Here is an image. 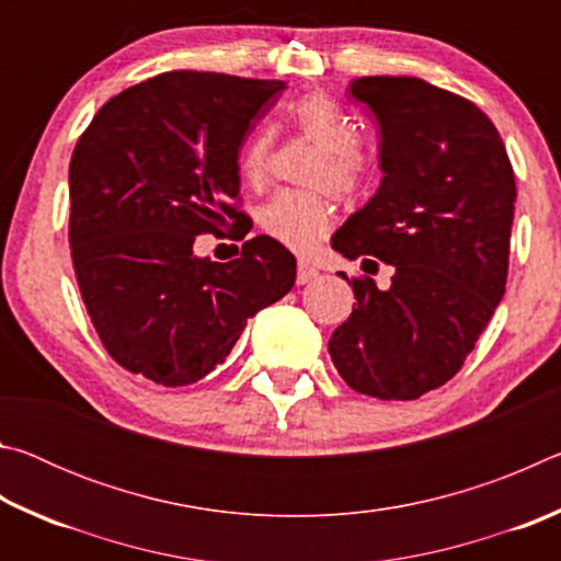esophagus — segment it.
Here are the masks:
<instances>
[{
    "instance_id": "esophagus-1",
    "label": "esophagus",
    "mask_w": 561,
    "mask_h": 561,
    "mask_svg": "<svg viewBox=\"0 0 561 561\" xmlns=\"http://www.w3.org/2000/svg\"><path fill=\"white\" fill-rule=\"evenodd\" d=\"M314 279H319V270L314 267V264L299 262V267H297V282H299V284H309V282H314Z\"/></svg>"
}]
</instances>
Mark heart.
Returning <instances> with one entry per match:
<instances>
[{
    "label": "heart",
    "mask_w": 561,
    "mask_h": 561,
    "mask_svg": "<svg viewBox=\"0 0 561 561\" xmlns=\"http://www.w3.org/2000/svg\"><path fill=\"white\" fill-rule=\"evenodd\" d=\"M287 116L297 123L304 136L321 148V158L309 170L311 183H327L334 193L356 195L368 175V158L358 144L354 118L327 96L307 93L287 106ZM274 130L254 128L237 156V170L247 185H262L272 165ZM260 222L264 232L294 252H309L334 222V205L327 190H279L262 207Z\"/></svg>",
    "instance_id": "1"
}]
</instances>
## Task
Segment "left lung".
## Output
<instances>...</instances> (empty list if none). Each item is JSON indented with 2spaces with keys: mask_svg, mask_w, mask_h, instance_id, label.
I'll return each instance as SVG.
<instances>
[{
  "mask_svg": "<svg viewBox=\"0 0 561 561\" xmlns=\"http://www.w3.org/2000/svg\"><path fill=\"white\" fill-rule=\"evenodd\" d=\"M348 96L378 123L383 178L331 247L393 277L388 289L351 279L356 309L329 354L354 391L413 401L460 371L505 294L515 173L468 99L415 76H360Z\"/></svg>",
  "mask_w": 561,
  "mask_h": 561,
  "instance_id": "1",
  "label": "left lung"
}]
</instances>
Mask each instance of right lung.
<instances>
[{
    "instance_id": "right-lung-1",
    "label": "right lung",
    "mask_w": 561,
    "mask_h": 561,
    "mask_svg": "<svg viewBox=\"0 0 561 561\" xmlns=\"http://www.w3.org/2000/svg\"><path fill=\"white\" fill-rule=\"evenodd\" d=\"M284 81L168 71L113 96L69 165L76 282L103 346L130 374L190 386L222 364L247 319L297 279L282 242L257 234L232 262L195 240L237 210V156Z\"/></svg>"
}]
</instances>
